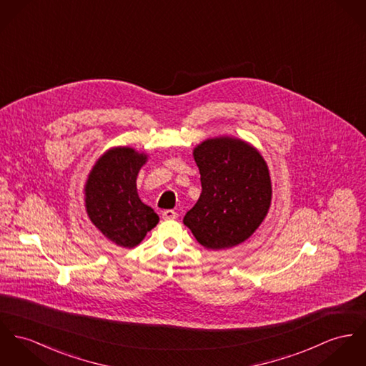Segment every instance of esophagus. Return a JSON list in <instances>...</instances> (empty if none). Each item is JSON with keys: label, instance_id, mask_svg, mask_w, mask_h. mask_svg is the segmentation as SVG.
I'll return each instance as SVG.
<instances>
[{"label": "esophagus", "instance_id": "obj_1", "mask_svg": "<svg viewBox=\"0 0 366 366\" xmlns=\"http://www.w3.org/2000/svg\"><path fill=\"white\" fill-rule=\"evenodd\" d=\"M162 216H163L164 220H174V219L178 217V213L174 212V210H164V212L162 213Z\"/></svg>", "mask_w": 366, "mask_h": 366}]
</instances>
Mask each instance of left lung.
<instances>
[{
    "label": "left lung",
    "instance_id": "left-lung-1",
    "mask_svg": "<svg viewBox=\"0 0 366 366\" xmlns=\"http://www.w3.org/2000/svg\"><path fill=\"white\" fill-rule=\"evenodd\" d=\"M194 159L202 194L184 224L207 249L242 244L263 223L272 204L267 163L251 143L225 135L200 142Z\"/></svg>",
    "mask_w": 366,
    "mask_h": 366
}]
</instances>
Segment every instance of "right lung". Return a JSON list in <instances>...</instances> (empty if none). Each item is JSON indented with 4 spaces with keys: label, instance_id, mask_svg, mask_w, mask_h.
Returning <instances> with one entry per match:
<instances>
[{
    "label": "right lung",
    "instance_id": "1",
    "mask_svg": "<svg viewBox=\"0 0 366 366\" xmlns=\"http://www.w3.org/2000/svg\"><path fill=\"white\" fill-rule=\"evenodd\" d=\"M147 154L129 146L106 150L93 164L84 184V207L94 227L122 248L139 245L159 223L154 210L138 195L137 178Z\"/></svg>",
    "mask_w": 366,
    "mask_h": 366
}]
</instances>
